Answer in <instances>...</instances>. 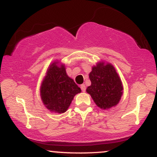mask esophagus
<instances>
[{
  "label": "esophagus",
  "instance_id": "1",
  "mask_svg": "<svg viewBox=\"0 0 157 157\" xmlns=\"http://www.w3.org/2000/svg\"><path fill=\"white\" fill-rule=\"evenodd\" d=\"M80 88H81V90H82V91H83V92H85V91H86V86H85L84 84L81 85Z\"/></svg>",
  "mask_w": 157,
  "mask_h": 157
}]
</instances>
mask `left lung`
Segmentation results:
<instances>
[{"instance_id":"obj_1","label":"left lung","mask_w":157,"mask_h":157,"mask_svg":"<svg viewBox=\"0 0 157 157\" xmlns=\"http://www.w3.org/2000/svg\"><path fill=\"white\" fill-rule=\"evenodd\" d=\"M91 86L86 89L94 102L102 109L117 105L122 95V81L111 63H97L89 74Z\"/></svg>"}]
</instances>
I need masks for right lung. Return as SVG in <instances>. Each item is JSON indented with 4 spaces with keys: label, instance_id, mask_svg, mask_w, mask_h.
Wrapping results in <instances>:
<instances>
[{
    "label": "right lung",
    "instance_id": "obj_1",
    "mask_svg": "<svg viewBox=\"0 0 157 157\" xmlns=\"http://www.w3.org/2000/svg\"><path fill=\"white\" fill-rule=\"evenodd\" d=\"M55 62L48 66L40 86V97L46 109L50 111L66 112L80 88L68 76L63 64Z\"/></svg>",
    "mask_w": 157,
    "mask_h": 157
}]
</instances>
